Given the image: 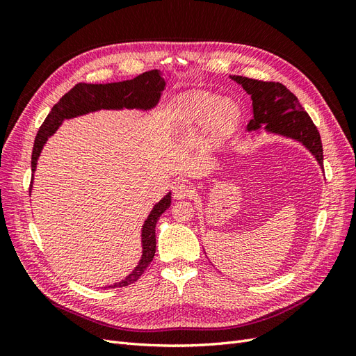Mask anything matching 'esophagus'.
Instances as JSON below:
<instances>
[{
    "label": "esophagus",
    "instance_id": "34e87169",
    "mask_svg": "<svg viewBox=\"0 0 356 356\" xmlns=\"http://www.w3.org/2000/svg\"><path fill=\"white\" fill-rule=\"evenodd\" d=\"M193 195V187L187 181H178L174 186V197L175 199H187Z\"/></svg>",
    "mask_w": 356,
    "mask_h": 356
}]
</instances>
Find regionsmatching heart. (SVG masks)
Wrapping results in <instances>:
<instances>
[{
    "instance_id": "heart-1",
    "label": "heart",
    "mask_w": 356,
    "mask_h": 356,
    "mask_svg": "<svg viewBox=\"0 0 356 356\" xmlns=\"http://www.w3.org/2000/svg\"><path fill=\"white\" fill-rule=\"evenodd\" d=\"M187 118L195 124L207 122L212 138H221L230 132L239 118V108L232 99L218 98L208 93H193L184 101Z\"/></svg>"
}]
</instances>
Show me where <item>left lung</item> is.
I'll return each instance as SVG.
<instances>
[{"mask_svg":"<svg viewBox=\"0 0 356 356\" xmlns=\"http://www.w3.org/2000/svg\"><path fill=\"white\" fill-rule=\"evenodd\" d=\"M230 79L251 96L252 120L246 126L248 132L254 136L266 131L293 139L305 145L316 159L321 169H324L319 132L294 93L281 83L252 80L241 75H230Z\"/></svg>","mask_w":356,"mask_h":356,"instance_id":"obj_1","label":"left lung"}]
</instances>
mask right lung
Returning a JSON list of instances; mask_svg holds the SVG:
<instances>
[{
    "mask_svg": "<svg viewBox=\"0 0 356 356\" xmlns=\"http://www.w3.org/2000/svg\"><path fill=\"white\" fill-rule=\"evenodd\" d=\"M166 89V80L160 70H153L139 74L132 80L117 81V83H101V84H75L74 88L60 98V101L53 106L44 123L40 127L35 136L34 149H32L31 168L32 182L29 195L34 184V174L37 170L38 159L42 148L47 144L49 138L55 135L62 123L75 117H81L96 111H122V110H138L152 111L154 110L161 92ZM170 191L161 197L153 209L149 211L141 229V258L134 270L122 281L108 285V288H122L136 282L139 276L144 273L148 264L152 263L156 254V224L166 209L170 207ZM106 288V286H105Z\"/></svg>",
    "mask_w": 356,
    "mask_h": 356,
    "instance_id": "add662e5",
    "label": "right lung"
}]
</instances>
